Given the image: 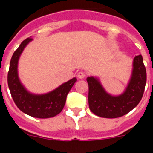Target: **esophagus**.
<instances>
[{
    "label": "esophagus",
    "mask_w": 153,
    "mask_h": 153,
    "mask_svg": "<svg viewBox=\"0 0 153 153\" xmlns=\"http://www.w3.org/2000/svg\"><path fill=\"white\" fill-rule=\"evenodd\" d=\"M77 76H78L79 79H83L84 77L86 76V73H85V72H83V71H79V73L77 74Z\"/></svg>",
    "instance_id": "1"
}]
</instances>
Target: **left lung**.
Returning a JSON list of instances; mask_svg holds the SVG:
<instances>
[{"label": "left lung", "instance_id": "1", "mask_svg": "<svg viewBox=\"0 0 153 153\" xmlns=\"http://www.w3.org/2000/svg\"><path fill=\"white\" fill-rule=\"evenodd\" d=\"M131 79L125 93L110 95L93 77H88V105L91 111L103 118H118L126 115L141 101L147 81V72L141 55L135 56Z\"/></svg>", "mask_w": 153, "mask_h": 153}]
</instances>
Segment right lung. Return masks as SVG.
<instances>
[{"mask_svg":"<svg viewBox=\"0 0 153 153\" xmlns=\"http://www.w3.org/2000/svg\"><path fill=\"white\" fill-rule=\"evenodd\" d=\"M26 38L15 51L10 60L8 71V86L15 105L25 114L35 118L46 119L58 115L63 110L68 93L72 88L76 78L69 80L56 89L43 95H33L29 93L19 82L17 72L18 60L26 45L32 41Z\"/></svg>","mask_w":153,"mask_h":153,"instance_id":"1","label":"right lung"}]
</instances>
